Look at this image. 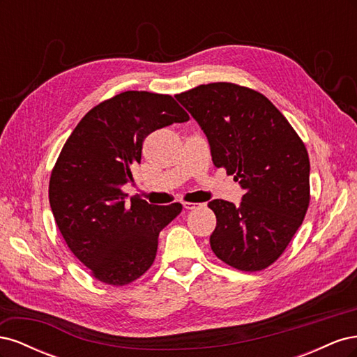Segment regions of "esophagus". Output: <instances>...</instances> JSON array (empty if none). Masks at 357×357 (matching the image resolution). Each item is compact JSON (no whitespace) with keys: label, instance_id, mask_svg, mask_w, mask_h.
I'll use <instances>...</instances> for the list:
<instances>
[{"label":"esophagus","instance_id":"obj_1","mask_svg":"<svg viewBox=\"0 0 357 357\" xmlns=\"http://www.w3.org/2000/svg\"><path fill=\"white\" fill-rule=\"evenodd\" d=\"M183 207H185L186 210H195V208L199 207V204L198 202H188V201H185V202H183Z\"/></svg>","mask_w":357,"mask_h":357}]
</instances>
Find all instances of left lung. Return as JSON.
<instances>
[{
  "mask_svg": "<svg viewBox=\"0 0 357 357\" xmlns=\"http://www.w3.org/2000/svg\"><path fill=\"white\" fill-rule=\"evenodd\" d=\"M208 138L213 164L245 190L241 205L214 199L210 245L240 271H262L283 255L310 205L304 142L265 95L235 83L199 84L176 95Z\"/></svg>",
  "mask_w": 357,
  "mask_h": 357,
  "instance_id": "1",
  "label": "left lung"
}]
</instances>
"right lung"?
Segmentation results:
<instances>
[{"instance_id": "1", "label": "right lung", "mask_w": 357, "mask_h": 357, "mask_svg": "<svg viewBox=\"0 0 357 357\" xmlns=\"http://www.w3.org/2000/svg\"><path fill=\"white\" fill-rule=\"evenodd\" d=\"M189 121L171 95L126 91L95 105L63 144L49 181V202L61 235L93 278L126 286L152 266L159 232L181 204L152 205L138 195L128 204L144 138Z\"/></svg>"}]
</instances>
